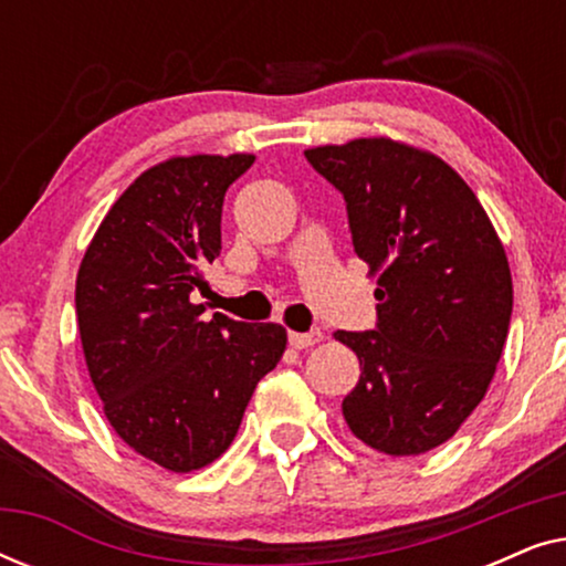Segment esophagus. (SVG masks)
<instances>
[{
    "instance_id": "34e87169",
    "label": "esophagus",
    "mask_w": 566,
    "mask_h": 566,
    "mask_svg": "<svg viewBox=\"0 0 566 566\" xmlns=\"http://www.w3.org/2000/svg\"><path fill=\"white\" fill-rule=\"evenodd\" d=\"M322 332L312 329V332H291L289 335V345L296 347V350H304V347H312L316 343H322Z\"/></svg>"
}]
</instances>
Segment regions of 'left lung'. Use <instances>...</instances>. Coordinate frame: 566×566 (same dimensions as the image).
<instances>
[{
    "mask_svg": "<svg viewBox=\"0 0 566 566\" xmlns=\"http://www.w3.org/2000/svg\"><path fill=\"white\" fill-rule=\"evenodd\" d=\"M304 154L343 192L355 254L378 275L376 329L335 332L360 360L347 428L386 455L428 453L492 384L513 314L505 247L436 154L384 136Z\"/></svg>",
    "mask_w": 566,
    "mask_h": 566,
    "instance_id": "left-lung-1",
    "label": "left lung"
}]
</instances>
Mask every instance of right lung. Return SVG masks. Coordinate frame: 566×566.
<instances>
[{"instance_id": "1", "label": "right lung", "mask_w": 566, "mask_h": 566, "mask_svg": "<svg viewBox=\"0 0 566 566\" xmlns=\"http://www.w3.org/2000/svg\"><path fill=\"white\" fill-rule=\"evenodd\" d=\"M252 154L159 161L115 200L76 273L90 378L126 446L175 474L219 459L283 358L281 324L200 319L190 293L221 252V208Z\"/></svg>"}]
</instances>
